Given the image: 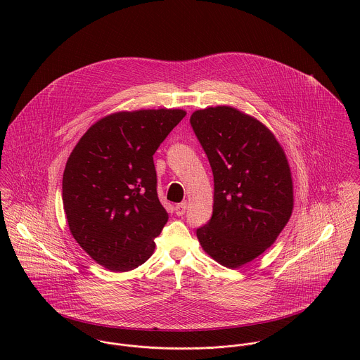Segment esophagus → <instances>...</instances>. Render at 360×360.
<instances>
[{
  "instance_id": "esophagus-1",
  "label": "esophagus",
  "mask_w": 360,
  "mask_h": 360,
  "mask_svg": "<svg viewBox=\"0 0 360 360\" xmlns=\"http://www.w3.org/2000/svg\"><path fill=\"white\" fill-rule=\"evenodd\" d=\"M187 206L188 204L184 201V202H181V204H177L176 207H174V210H176V214L177 216H183L184 213H186V210H187Z\"/></svg>"
}]
</instances>
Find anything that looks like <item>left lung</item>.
Returning <instances> with one entry per match:
<instances>
[{
	"label": "left lung",
	"mask_w": 360,
	"mask_h": 360,
	"mask_svg": "<svg viewBox=\"0 0 360 360\" xmlns=\"http://www.w3.org/2000/svg\"><path fill=\"white\" fill-rule=\"evenodd\" d=\"M191 127L213 173V213L197 237L207 255L236 269L263 254L288 223L292 179L273 133L231 106L195 110Z\"/></svg>",
	"instance_id": "8db88e82"
}]
</instances>
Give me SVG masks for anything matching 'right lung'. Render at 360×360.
I'll return each instance as SVG.
<instances>
[{
  "label": "right lung",
  "instance_id": "obj_1",
  "mask_svg": "<svg viewBox=\"0 0 360 360\" xmlns=\"http://www.w3.org/2000/svg\"><path fill=\"white\" fill-rule=\"evenodd\" d=\"M184 116L181 109L105 116L69 156L62 179L69 230L103 267L129 271L153 255L167 221L156 193L154 154Z\"/></svg>",
  "mask_w": 360,
  "mask_h": 360
}]
</instances>
